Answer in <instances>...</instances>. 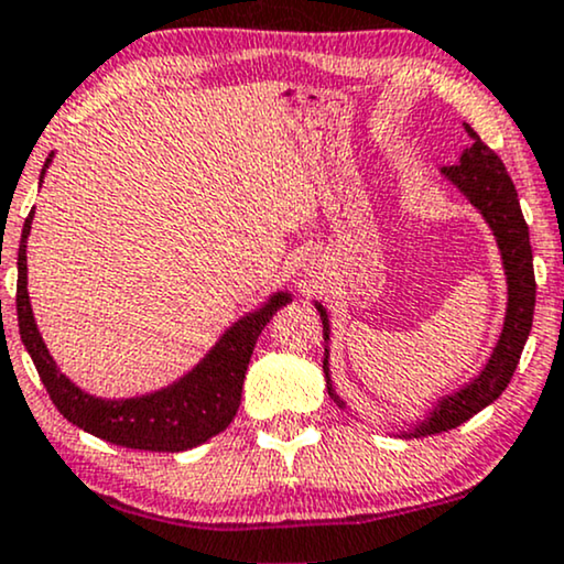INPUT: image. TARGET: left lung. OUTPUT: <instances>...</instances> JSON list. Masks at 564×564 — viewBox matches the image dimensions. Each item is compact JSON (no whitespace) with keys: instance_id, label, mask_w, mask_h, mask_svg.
Returning a JSON list of instances; mask_svg holds the SVG:
<instances>
[{"instance_id":"8db88e82","label":"left lung","mask_w":564,"mask_h":564,"mask_svg":"<svg viewBox=\"0 0 564 564\" xmlns=\"http://www.w3.org/2000/svg\"><path fill=\"white\" fill-rule=\"evenodd\" d=\"M468 135L474 138V145L463 151L460 164L442 166L444 177L452 185L460 187L465 198L474 204L478 212L484 214V219L489 221V227L495 229V238L502 250V263L507 274V316L502 335L491 352L489 364L478 377L465 384L460 392L447 394L440 400V405L434 408V413L426 421H421L419 426L402 431V436H431L442 434V431L457 429L460 423L474 419L478 410L491 405L499 394L505 392V387L510 384L512 373H516L520 352H523L525 339L531 335L533 324V305H536V276H533V253H531V238H528V225L520 212L518 191L512 185L510 175H507L502 159L478 138L474 130L465 124ZM318 314H322L324 324V339H329V318H326L324 305H318ZM329 350L324 347V377L326 389L335 398L339 405H345L337 398L335 389L329 381Z\"/></svg>"}]
</instances>
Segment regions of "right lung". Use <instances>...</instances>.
Listing matches in <instances>:
<instances>
[{
  "mask_svg": "<svg viewBox=\"0 0 564 564\" xmlns=\"http://www.w3.org/2000/svg\"><path fill=\"white\" fill-rule=\"evenodd\" d=\"M48 162L52 159H46L41 177H44ZM31 219L33 212L28 214L18 250V326L25 350L31 352L33 366L59 413L69 423L104 442L149 452H183L198 447L214 434L225 431L240 408L242 379H246L256 339L269 324V318L276 314V308L290 301V295H271L263 308L229 326L219 343L208 350V356L175 384L130 400L94 398L57 371V364L48 356L36 322H33L25 288V240L31 235Z\"/></svg>",
  "mask_w": 564,
  "mask_h": 564,
  "instance_id": "add662e5",
  "label": "right lung"
}]
</instances>
